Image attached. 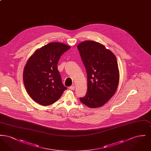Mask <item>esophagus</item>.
<instances>
[{
	"label": "esophagus",
	"instance_id": "obj_1",
	"mask_svg": "<svg viewBox=\"0 0 151 151\" xmlns=\"http://www.w3.org/2000/svg\"><path fill=\"white\" fill-rule=\"evenodd\" d=\"M75 86H71L70 87V89L71 90H72V91H73L75 89Z\"/></svg>",
	"mask_w": 151,
	"mask_h": 151
}]
</instances>
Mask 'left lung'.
Wrapping results in <instances>:
<instances>
[{"label": "left lung", "mask_w": 151, "mask_h": 151, "mask_svg": "<svg viewBox=\"0 0 151 151\" xmlns=\"http://www.w3.org/2000/svg\"><path fill=\"white\" fill-rule=\"evenodd\" d=\"M87 73L86 95L80 101L90 108H100L115 94L119 81L115 55L105 46L93 41L77 46Z\"/></svg>", "instance_id": "obj_1"}]
</instances>
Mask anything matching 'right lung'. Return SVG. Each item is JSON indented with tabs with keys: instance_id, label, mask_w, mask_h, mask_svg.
<instances>
[{
	"instance_id": "add662e5",
	"label": "right lung",
	"mask_w": 151,
	"mask_h": 151,
	"mask_svg": "<svg viewBox=\"0 0 151 151\" xmlns=\"http://www.w3.org/2000/svg\"><path fill=\"white\" fill-rule=\"evenodd\" d=\"M71 47L51 42L37 49L24 68L23 81L30 97L38 104L48 106L57 101L67 87L57 68L60 56Z\"/></svg>"
}]
</instances>
